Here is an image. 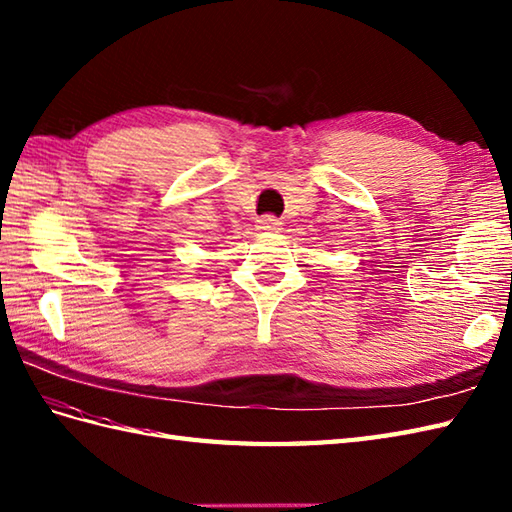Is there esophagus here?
Here are the masks:
<instances>
[{"mask_svg":"<svg viewBox=\"0 0 512 512\" xmlns=\"http://www.w3.org/2000/svg\"><path fill=\"white\" fill-rule=\"evenodd\" d=\"M279 226H281V220L275 215H262L257 220V228H259V231H264V233L279 231Z\"/></svg>","mask_w":512,"mask_h":512,"instance_id":"1","label":"esophagus"}]
</instances>
